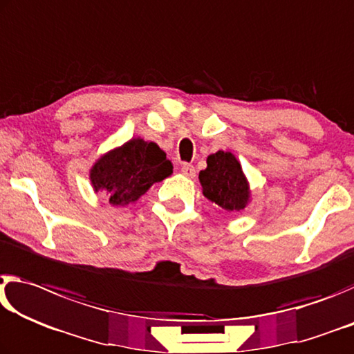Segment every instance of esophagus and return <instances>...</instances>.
I'll return each instance as SVG.
<instances>
[{"label": "esophagus", "mask_w": 354, "mask_h": 354, "mask_svg": "<svg viewBox=\"0 0 354 354\" xmlns=\"http://www.w3.org/2000/svg\"><path fill=\"white\" fill-rule=\"evenodd\" d=\"M180 171H182L183 176H187V177H189V178H194V177H196V169H194L193 165L183 163L182 167H180Z\"/></svg>", "instance_id": "34e87169"}]
</instances>
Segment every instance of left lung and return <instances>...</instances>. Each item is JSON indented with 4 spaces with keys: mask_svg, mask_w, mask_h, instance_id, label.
<instances>
[{
    "mask_svg": "<svg viewBox=\"0 0 354 354\" xmlns=\"http://www.w3.org/2000/svg\"><path fill=\"white\" fill-rule=\"evenodd\" d=\"M204 196L225 212H240L249 199L248 182L241 166L230 152H219L207 158V169L199 172Z\"/></svg>",
    "mask_w": 354,
    "mask_h": 354,
    "instance_id": "1",
    "label": "left lung"
}]
</instances>
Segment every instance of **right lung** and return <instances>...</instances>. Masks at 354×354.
Listing matches in <instances>:
<instances>
[{"instance_id":"add662e5","label":"right lung","mask_w":354,"mask_h":354,"mask_svg":"<svg viewBox=\"0 0 354 354\" xmlns=\"http://www.w3.org/2000/svg\"><path fill=\"white\" fill-rule=\"evenodd\" d=\"M171 174V161L155 142L131 139L97 161L91 180L95 191H105L113 205H129Z\"/></svg>"}]
</instances>
